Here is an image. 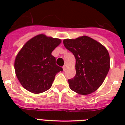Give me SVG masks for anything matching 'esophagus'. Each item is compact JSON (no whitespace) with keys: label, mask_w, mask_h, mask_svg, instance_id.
<instances>
[{"label":"esophagus","mask_w":125,"mask_h":125,"mask_svg":"<svg viewBox=\"0 0 125 125\" xmlns=\"http://www.w3.org/2000/svg\"><path fill=\"white\" fill-rule=\"evenodd\" d=\"M67 69V65H63V70L64 71H65Z\"/></svg>","instance_id":"esophagus-1"}]
</instances>
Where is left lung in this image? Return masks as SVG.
<instances>
[{"mask_svg": "<svg viewBox=\"0 0 125 125\" xmlns=\"http://www.w3.org/2000/svg\"><path fill=\"white\" fill-rule=\"evenodd\" d=\"M76 59V75L68 80L70 89L80 95L93 93L102 85L110 69V55L96 40L83 36L63 40Z\"/></svg>", "mask_w": 125, "mask_h": 125, "instance_id": "obj_1", "label": "left lung"}]
</instances>
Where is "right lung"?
Instances as JSON below:
<instances>
[{"instance_id": "1", "label": "right lung", "mask_w": 125, "mask_h": 125, "mask_svg": "<svg viewBox=\"0 0 125 125\" xmlns=\"http://www.w3.org/2000/svg\"><path fill=\"white\" fill-rule=\"evenodd\" d=\"M61 42L60 39L39 34L23 45L16 56L14 68L24 89L35 94L50 89L56 74L63 71L51 54Z\"/></svg>"}]
</instances>
